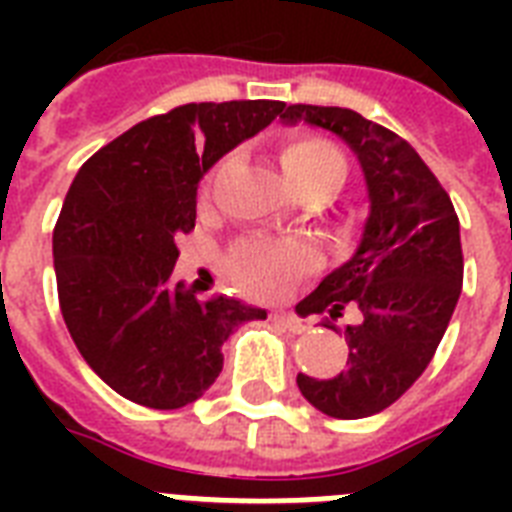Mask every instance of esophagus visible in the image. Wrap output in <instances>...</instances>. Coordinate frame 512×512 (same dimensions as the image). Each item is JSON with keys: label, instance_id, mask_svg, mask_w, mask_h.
<instances>
[{"label": "esophagus", "instance_id": "1", "mask_svg": "<svg viewBox=\"0 0 512 512\" xmlns=\"http://www.w3.org/2000/svg\"><path fill=\"white\" fill-rule=\"evenodd\" d=\"M273 324H279V327L289 329V332H295V335H300V332H305V324L297 316H292V313H273L271 316Z\"/></svg>", "mask_w": 512, "mask_h": 512}]
</instances>
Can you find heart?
<instances>
[{"mask_svg":"<svg viewBox=\"0 0 512 512\" xmlns=\"http://www.w3.org/2000/svg\"><path fill=\"white\" fill-rule=\"evenodd\" d=\"M281 167L300 193L316 185H340L345 175V159L340 151L329 140L311 135L289 140L281 151ZM313 263L316 255L303 241L249 239L233 249L228 268L244 292L255 297H276Z\"/></svg>","mask_w":512,"mask_h":512,"instance_id":"b5f03b06","label":"heart"}]
</instances>
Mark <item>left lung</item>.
I'll list each match as a JSON object with an SVG mask.
<instances>
[{"label": "left lung", "mask_w": 512, "mask_h": 512, "mask_svg": "<svg viewBox=\"0 0 512 512\" xmlns=\"http://www.w3.org/2000/svg\"><path fill=\"white\" fill-rule=\"evenodd\" d=\"M281 111L284 124L335 132L364 170L369 217L356 252L297 303L300 316L356 313L342 329L348 369L329 380L297 374V388L319 412L361 420L412 388L449 327L462 289L460 220L436 175L396 132L350 108L297 103Z\"/></svg>", "instance_id": "1"}]
</instances>
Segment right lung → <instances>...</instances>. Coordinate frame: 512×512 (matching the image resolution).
Wrapping results in <instances>:
<instances>
[{
    "mask_svg": "<svg viewBox=\"0 0 512 512\" xmlns=\"http://www.w3.org/2000/svg\"><path fill=\"white\" fill-rule=\"evenodd\" d=\"M279 100L188 103L90 156L52 231L60 313L90 369L148 409H180L223 369V342L268 313L199 300L175 281L177 236L196 225V188L228 151L281 114Z\"/></svg>",
    "mask_w": 512,
    "mask_h": 512,
    "instance_id": "1",
    "label": "right lung"
}]
</instances>
